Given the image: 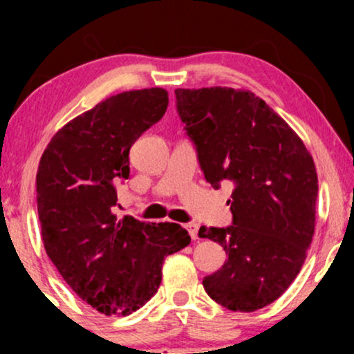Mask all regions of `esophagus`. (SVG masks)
<instances>
[{"label":"esophagus","mask_w":354,"mask_h":354,"mask_svg":"<svg viewBox=\"0 0 354 354\" xmlns=\"http://www.w3.org/2000/svg\"><path fill=\"white\" fill-rule=\"evenodd\" d=\"M185 228L188 230L191 239H198V225H196V223H186Z\"/></svg>","instance_id":"1"}]
</instances>
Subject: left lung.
Returning <instances> with one entry per match:
<instances>
[{
	"label": "left lung",
	"instance_id": "obj_1",
	"mask_svg": "<svg viewBox=\"0 0 354 354\" xmlns=\"http://www.w3.org/2000/svg\"><path fill=\"white\" fill-rule=\"evenodd\" d=\"M176 109L206 181L233 183V225L200 228L228 254L203 286L221 306L250 313L281 296L315 233L318 176L299 136L254 93L176 89Z\"/></svg>",
	"mask_w": 354,
	"mask_h": 354
}]
</instances>
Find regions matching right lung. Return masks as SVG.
<instances>
[{
  "label": "right lung",
  "mask_w": 354,
  "mask_h": 354,
  "mask_svg": "<svg viewBox=\"0 0 354 354\" xmlns=\"http://www.w3.org/2000/svg\"><path fill=\"white\" fill-rule=\"evenodd\" d=\"M168 108L163 88L124 91L51 138L36 174L44 250L68 286L103 315L128 316L156 295L168 254L189 245L176 223L116 218L129 148Z\"/></svg>",
  "instance_id": "add662e5"
}]
</instances>
